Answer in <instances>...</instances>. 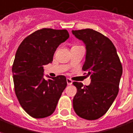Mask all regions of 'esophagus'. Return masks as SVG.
I'll use <instances>...</instances> for the list:
<instances>
[{
    "instance_id": "1",
    "label": "esophagus",
    "mask_w": 133,
    "mask_h": 133,
    "mask_svg": "<svg viewBox=\"0 0 133 133\" xmlns=\"http://www.w3.org/2000/svg\"><path fill=\"white\" fill-rule=\"evenodd\" d=\"M66 81H67V84H68V85H70V84H72V81L70 79H69V78H67Z\"/></svg>"
}]
</instances>
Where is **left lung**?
Instances as JSON below:
<instances>
[{"mask_svg": "<svg viewBox=\"0 0 133 133\" xmlns=\"http://www.w3.org/2000/svg\"><path fill=\"white\" fill-rule=\"evenodd\" d=\"M72 33L85 45L82 70L91 78L88 86L73 82L77 89L72 100L73 109L82 118L96 120L107 113L118 95L121 63L114 44L107 36L91 29L72 30Z\"/></svg>", "mask_w": 133, "mask_h": 133, "instance_id": "obj_1", "label": "left lung"}]
</instances>
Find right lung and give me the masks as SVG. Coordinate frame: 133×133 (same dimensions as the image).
Instances as JSON below:
<instances>
[{
	"label": "right lung",
	"mask_w": 133,
	"mask_h": 133,
	"mask_svg": "<svg viewBox=\"0 0 133 133\" xmlns=\"http://www.w3.org/2000/svg\"><path fill=\"white\" fill-rule=\"evenodd\" d=\"M68 38L65 29L44 28L26 36L17 50L12 68L15 91L22 109L33 118L51 116L66 87L63 75L44 79V66L52 63L58 46Z\"/></svg>",
	"instance_id": "add662e5"
}]
</instances>
